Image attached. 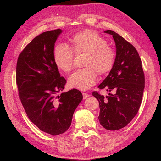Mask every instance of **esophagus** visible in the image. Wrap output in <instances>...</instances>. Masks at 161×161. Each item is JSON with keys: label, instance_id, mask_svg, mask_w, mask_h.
<instances>
[{"label": "esophagus", "instance_id": "obj_1", "mask_svg": "<svg viewBox=\"0 0 161 161\" xmlns=\"http://www.w3.org/2000/svg\"><path fill=\"white\" fill-rule=\"evenodd\" d=\"M82 95H83V99H87V98H88V97L90 96L89 94L86 93V92H83V93H82Z\"/></svg>", "mask_w": 161, "mask_h": 161}]
</instances>
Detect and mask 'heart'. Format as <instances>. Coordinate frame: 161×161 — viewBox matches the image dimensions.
<instances>
[{
	"mask_svg": "<svg viewBox=\"0 0 161 161\" xmlns=\"http://www.w3.org/2000/svg\"><path fill=\"white\" fill-rule=\"evenodd\" d=\"M72 48L60 43L53 49V59L56 66L65 72L73 68L75 54L86 53L84 66L76 70L69 78V85L72 88L86 91L94 86L97 81V71L104 75L113 69L115 60L114 49L108 42L96 31L86 30L77 33L70 38Z\"/></svg>",
	"mask_w": 161,
	"mask_h": 161,
	"instance_id": "obj_1",
	"label": "heart"
}]
</instances>
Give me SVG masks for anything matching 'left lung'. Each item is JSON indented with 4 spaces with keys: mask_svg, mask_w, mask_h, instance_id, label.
Segmentation results:
<instances>
[{
    "mask_svg": "<svg viewBox=\"0 0 161 161\" xmlns=\"http://www.w3.org/2000/svg\"><path fill=\"white\" fill-rule=\"evenodd\" d=\"M105 33L114 38L116 56L113 69L98 88L112 93L105 97L97 91L92 95L99 103L100 124L106 130H118L127 125L138 113L144 89V74L136 48L114 31Z\"/></svg>",
    "mask_w": 161,
    "mask_h": 161,
    "instance_id": "8db88e82",
    "label": "left lung"
}]
</instances>
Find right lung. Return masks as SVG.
Returning <instances> with one entry per match:
<instances>
[{"mask_svg": "<svg viewBox=\"0 0 161 161\" xmlns=\"http://www.w3.org/2000/svg\"><path fill=\"white\" fill-rule=\"evenodd\" d=\"M62 31L58 29L36 37L19 54L16 68L19 96L27 115L40 130L53 136L70 128L82 99L75 89L61 92L66 80L58 71L53 49Z\"/></svg>", "mask_w": 161, "mask_h": 161, "instance_id": "right-lung-1", "label": "right lung"}]
</instances>
